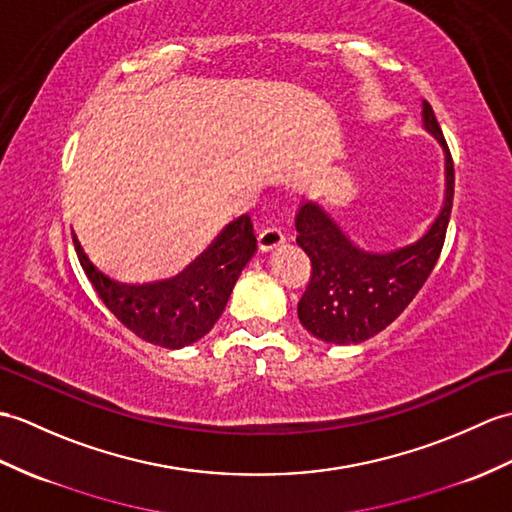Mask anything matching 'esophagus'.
<instances>
[{"label":"esophagus","instance_id":"1","mask_svg":"<svg viewBox=\"0 0 512 512\" xmlns=\"http://www.w3.org/2000/svg\"><path fill=\"white\" fill-rule=\"evenodd\" d=\"M257 240H259L261 251H270V248H277L285 240V235L279 227H266L257 235Z\"/></svg>","mask_w":512,"mask_h":512}]
</instances>
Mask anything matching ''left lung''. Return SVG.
Wrapping results in <instances>:
<instances>
[{
	"instance_id": "obj_1",
	"label": "left lung",
	"mask_w": 512,
	"mask_h": 512,
	"mask_svg": "<svg viewBox=\"0 0 512 512\" xmlns=\"http://www.w3.org/2000/svg\"><path fill=\"white\" fill-rule=\"evenodd\" d=\"M423 122L445 148L447 194L443 211L417 244L371 255L355 248L318 205L305 202L296 216V244L312 264L310 283L299 301V320L320 340L351 344L379 334L406 310L441 257L454 205V159L427 102Z\"/></svg>"
}]
</instances>
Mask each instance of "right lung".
Wrapping results in <instances>:
<instances>
[{
  "mask_svg": "<svg viewBox=\"0 0 512 512\" xmlns=\"http://www.w3.org/2000/svg\"><path fill=\"white\" fill-rule=\"evenodd\" d=\"M74 246L95 292L124 327L146 342L181 349L209 334L216 325L237 277L257 251V237L251 216L244 213L227 224L181 275L146 285L124 283L106 275L93 264L76 235Z\"/></svg>",
  "mask_w": 512,
  "mask_h": 512,
  "instance_id": "add662e5",
  "label": "right lung"
}]
</instances>
